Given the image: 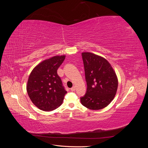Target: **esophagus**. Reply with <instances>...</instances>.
Segmentation results:
<instances>
[{
    "label": "esophagus",
    "mask_w": 148,
    "mask_h": 148,
    "mask_svg": "<svg viewBox=\"0 0 148 148\" xmlns=\"http://www.w3.org/2000/svg\"><path fill=\"white\" fill-rule=\"evenodd\" d=\"M71 89V91H75V86H73L72 88H71V89Z\"/></svg>",
    "instance_id": "obj_1"
}]
</instances>
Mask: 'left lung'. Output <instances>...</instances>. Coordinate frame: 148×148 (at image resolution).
Returning a JSON list of instances; mask_svg holds the SVG:
<instances>
[{"instance_id": "8db88e82", "label": "left lung", "mask_w": 148, "mask_h": 148, "mask_svg": "<svg viewBox=\"0 0 148 148\" xmlns=\"http://www.w3.org/2000/svg\"><path fill=\"white\" fill-rule=\"evenodd\" d=\"M82 55L87 90L80 101L88 109H102L114 99L118 88L117 77L104 58L91 52H83Z\"/></svg>"}]
</instances>
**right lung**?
Segmentation results:
<instances>
[{
	"mask_svg": "<svg viewBox=\"0 0 148 148\" xmlns=\"http://www.w3.org/2000/svg\"><path fill=\"white\" fill-rule=\"evenodd\" d=\"M65 56H56L36 66L31 71L26 85L31 101L38 109L52 111L59 107L66 91L57 75V69Z\"/></svg>",
	"mask_w": 148,
	"mask_h": 148,
	"instance_id": "1",
	"label": "right lung"
}]
</instances>
